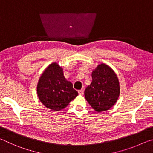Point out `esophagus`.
Segmentation results:
<instances>
[{"label": "esophagus", "mask_w": 153, "mask_h": 153, "mask_svg": "<svg viewBox=\"0 0 153 153\" xmlns=\"http://www.w3.org/2000/svg\"><path fill=\"white\" fill-rule=\"evenodd\" d=\"M78 93H79V95H83V94H84V90L81 89V90H78Z\"/></svg>", "instance_id": "esophagus-1"}]
</instances>
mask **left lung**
Masks as SVG:
<instances>
[{
    "mask_svg": "<svg viewBox=\"0 0 153 153\" xmlns=\"http://www.w3.org/2000/svg\"><path fill=\"white\" fill-rule=\"evenodd\" d=\"M92 79L84 91L85 98L97 112L108 110L115 104L120 94L117 75L109 66L101 63L92 71Z\"/></svg>",
    "mask_w": 153,
    "mask_h": 153,
    "instance_id": "1",
    "label": "left lung"
}]
</instances>
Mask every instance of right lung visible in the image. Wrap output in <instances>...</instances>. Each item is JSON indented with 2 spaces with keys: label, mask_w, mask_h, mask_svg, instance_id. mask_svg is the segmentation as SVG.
Returning <instances> with one entry per match:
<instances>
[{
  "label": "right lung",
  "mask_w": 153,
  "mask_h": 153,
  "mask_svg": "<svg viewBox=\"0 0 153 153\" xmlns=\"http://www.w3.org/2000/svg\"><path fill=\"white\" fill-rule=\"evenodd\" d=\"M37 94L40 102L53 111L63 109L78 95L73 84L64 77L63 69L57 63L49 65L41 75Z\"/></svg>",
  "instance_id": "add662e5"
}]
</instances>
